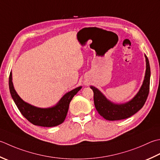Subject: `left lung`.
<instances>
[{
  "mask_svg": "<svg viewBox=\"0 0 160 160\" xmlns=\"http://www.w3.org/2000/svg\"><path fill=\"white\" fill-rule=\"evenodd\" d=\"M146 58V73L142 85L139 92L129 101L115 103L108 100L98 89L93 86L90 88L93 92V101L98 114L108 121H118L129 118L142 108L148 96L151 78V68L148 58Z\"/></svg>",
  "mask_w": 160,
  "mask_h": 160,
  "instance_id": "obj_1",
  "label": "left lung"
}]
</instances>
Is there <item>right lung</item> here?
I'll list each match as a JSON object with an SVG mask.
<instances>
[{
	"instance_id": "obj_1",
	"label": "right lung",
	"mask_w": 160,
	"mask_h": 160,
	"mask_svg": "<svg viewBox=\"0 0 160 160\" xmlns=\"http://www.w3.org/2000/svg\"><path fill=\"white\" fill-rule=\"evenodd\" d=\"M9 87L12 98L22 115L33 125L42 127H54L63 123L67 117L71 101L82 89V86H80L66 93L57 104L52 107L41 108L25 102L18 95L12 82V72L9 77Z\"/></svg>"
}]
</instances>
